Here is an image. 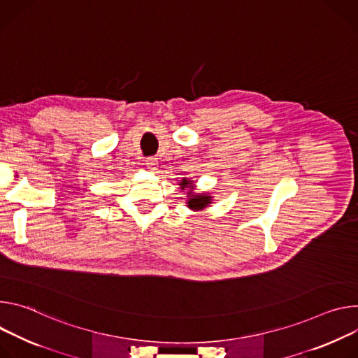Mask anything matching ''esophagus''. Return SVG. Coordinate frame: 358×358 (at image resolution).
Returning a JSON list of instances; mask_svg holds the SVG:
<instances>
[{"mask_svg": "<svg viewBox=\"0 0 358 358\" xmlns=\"http://www.w3.org/2000/svg\"><path fill=\"white\" fill-rule=\"evenodd\" d=\"M146 166H148V169L155 171V169H156V166H157V159H156V157H148Z\"/></svg>", "mask_w": 358, "mask_h": 358, "instance_id": "1", "label": "esophagus"}]
</instances>
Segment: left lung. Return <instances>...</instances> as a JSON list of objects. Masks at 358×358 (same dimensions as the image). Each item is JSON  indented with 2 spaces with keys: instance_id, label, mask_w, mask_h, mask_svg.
<instances>
[{
  "instance_id": "1",
  "label": "left lung",
  "mask_w": 358,
  "mask_h": 358,
  "mask_svg": "<svg viewBox=\"0 0 358 358\" xmlns=\"http://www.w3.org/2000/svg\"><path fill=\"white\" fill-rule=\"evenodd\" d=\"M178 185L180 186V190L182 192H185L186 189H189L187 190V201H186V206L190 209V210H194V212H197V210H203V209H206V208H209L213 202V199L212 197L213 196H210L209 193H206V192H202V193H194V182L193 180H190V179H187V178H183L180 182H178Z\"/></svg>"
}]
</instances>
